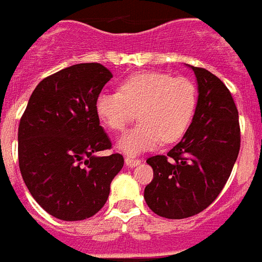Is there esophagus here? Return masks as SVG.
<instances>
[{
  "label": "esophagus",
  "mask_w": 262,
  "mask_h": 262,
  "mask_svg": "<svg viewBox=\"0 0 262 262\" xmlns=\"http://www.w3.org/2000/svg\"><path fill=\"white\" fill-rule=\"evenodd\" d=\"M141 162V160H137V158H130V157H126L125 164L127 168H135Z\"/></svg>",
  "instance_id": "1"
}]
</instances>
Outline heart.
Listing matches in <instances>:
<instances>
[{"instance_id": "obj_1", "label": "heart", "mask_w": 262, "mask_h": 262, "mask_svg": "<svg viewBox=\"0 0 262 262\" xmlns=\"http://www.w3.org/2000/svg\"><path fill=\"white\" fill-rule=\"evenodd\" d=\"M195 108L193 82L164 72L135 73L121 83L119 92H102L96 100L97 116L111 130H123L139 112L140 123L116 143L127 156L152 150L162 140H179L189 129Z\"/></svg>"}]
</instances>
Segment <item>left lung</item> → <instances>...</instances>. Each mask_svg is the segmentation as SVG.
<instances>
[{"label": "left lung", "mask_w": 262, "mask_h": 262, "mask_svg": "<svg viewBox=\"0 0 262 262\" xmlns=\"http://www.w3.org/2000/svg\"><path fill=\"white\" fill-rule=\"evenodd\" d=\"M187 67L199 93L193 121L166 156L147 160L154 179L144 189V200L168 220L205 210L224 189L240 150L239 114L228 87L207 69Z\"/></svg>", "instance_id": "8db88e82"}]
</instances>
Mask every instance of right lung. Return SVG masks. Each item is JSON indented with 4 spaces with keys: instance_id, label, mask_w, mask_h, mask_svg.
Here are the masks:
<instances>
[{
    "instance_id": "right-lung-1",
    "label": "right lung",
    "mask_w": 262,
    "mask_h": 262,
    "mask_svg": "<svg viewBox=\"0 0 262 262\" xmlns=\"http://www.w3.org/2000/svg\"><path fill=\"white\" fill-rule=\"evenodd\" d=\"M112 73L101 63H77L42 79L29 98L19 130V168L33 199L62 221L101 210L123 166L100 126L96 100Z\"/></svg>"
}]
</instances>
